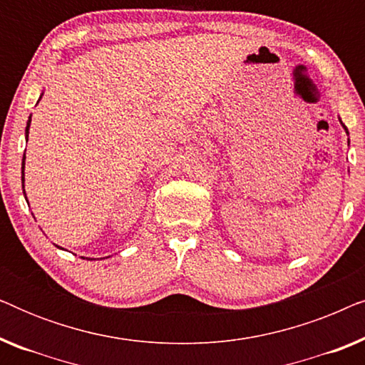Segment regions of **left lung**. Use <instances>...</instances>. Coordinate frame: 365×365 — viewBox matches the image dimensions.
Wrapping results in <instances>:
<instances>
[{
    "label": "left lung",
    "instance_id": "1",
    "mask_svg": "<svg viewBox=\"0 0 365 365\" xmlns=\"http://www.w3.org/2000/svg\"><path fill=\"white\" fill-rule=\"evenodd\" d=\"M341 124H342V121H341ZM342 126H344V124H342ZM344 129H346V133L349 134V131H347V128H346V126H344Z\"/></svg>",
    "mask_w": 365,
    "mask_h": 365
}]
</instances>
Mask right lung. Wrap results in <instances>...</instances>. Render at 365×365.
Segmentation results:
<instances>
[{"label": "right lung", "instance_id": "1", "mask_svg": "<svg viewBox=\"0 0 365 365\" xmlns=\"http://www.w3.org/2000/svg\"><path fill=\"white\" fill-rule=\"evenodd\" d=\"M29 124H31V116L28 119V124H26V139H28V134H29ZM24 159L26 156H23V163H21V181H23V187H24ZM24 191V189H23ZM24 197H26V192H24ZM59 247V246H58Z\"/></svg>", "mask_w": 365, "mask_h": 365}]
</instances>
